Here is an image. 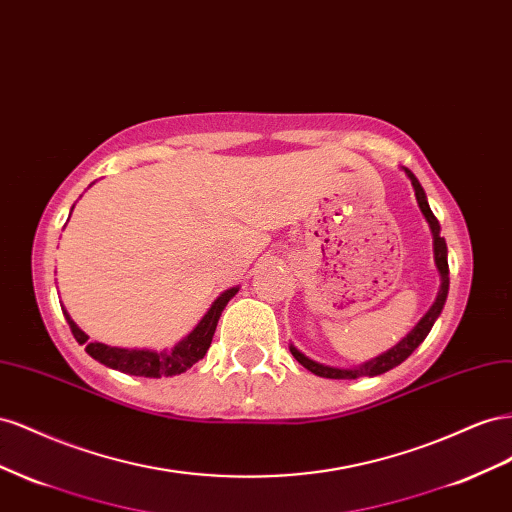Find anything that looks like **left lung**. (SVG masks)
<instances>
[{"mask_svg": "<svg viewBox=\"0 0 512 512\" xmlns=\"http://www.w3.org/2000/svg\"><path fill=\"white\" fill-rule=\"evenodd\" d=\"M405 173H407V178L412 180V186H414V191H416V199H418V206H420L422 214H425L427 223H429V227H431V231H433L435 266H437V270H440V276H442L440 294H437V298H435L431 309L427 311V315L418 321L416 328H414L410 334H407V337H405L399 345H394L392 349H388V352L382 354V356H377V358H373V360H369V362H364L362 367H358V369H334V367H326V364H319V362H315V360H311V358H306L304 354L298 352L296 347H289V352L294 354V358L302 364V367L309 369L311 373H315V375H319V377H328V379L373 377V375H382V373H386V371H390V369H394V367H399V364H401L405 358H410L414 349H416L422 341L427 339V334L431 332L437 315H440L442 309H444V302H446V296H448V285H450V279H448V248H446V240L440 236V221H437L435 214L431 212L429 203H427V195H425V191H422V186H420V182L416 180V175H414L410 169H405Z\"/></svg>", "mask_w": 512, "mask_h": 512, "instance_id": "1", "label": "left lung"}]
</instances>
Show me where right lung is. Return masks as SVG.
Segmentation results:
<instances>
[{
    "mask_svg": "<svg viewBox=\"0 0 512 512\" xmlns=\"http://www.w3.org/2000/svg\"><path fill=\"white\" fill-rule=\"evenodd\" d=\"M238 287L227 289L223 296H218L212 304L208 315L199 321V326L188 334V337L175 345L171 352H150V349H122V347H109L105 343H90L87 341V334L77 328L75 321L64 311L66 321L70 326V332L75 334L77 343L85 345V352L90 354L94 360L107 364V367L122 371L128 375H139V377H171L180 375L186 369H191L197 360L206 356L210 349L212 337L218 319L227 306V302L236 296Z\"/></svg>",
    "mask_w": 512,
    "mask_h": 512,
    "instance_id": "obj_1",
    "label": "right lung"
}]
</instances>
